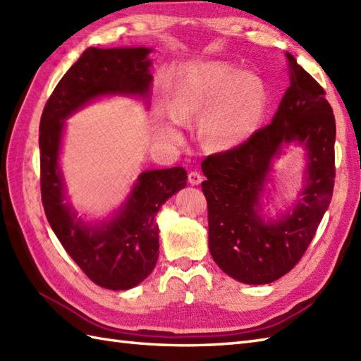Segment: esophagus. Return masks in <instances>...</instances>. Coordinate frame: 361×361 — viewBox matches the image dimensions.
Returning <instances> with one entry per match:
<instances>
[{
  "mask_svg": "<svg viewBox=\"0 0 361 361\" xmlns=\"http://www.w3.org/2000/svg\"><path fill=\"white\" fill-rule=\"evenodd\" d=\"M202 180H203V176L200 175V172H197V171H190L189 175H188V181H189L192 186H198V185H200Z\"/></svg>",
  "mask_w": 361,
  "mask_h": 361,
  "instance_id": "1",
  "label": "esophagus"
}]
</instances>
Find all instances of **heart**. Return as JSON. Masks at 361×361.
Masks as SVG:
<instances>
[{"instance_id": "obj_1", "label": "heart", "mask_w": 361, "mask_h": 361, "mask_svg": "<svg viewBox=\"0 0 361 361\" xmlns=\"http://www.w3.org/2000/svg\"><path fill=\"white\" fill-rule=\"evenodd\" d=\"M268 105L262 79L221 62L190 63L175 75L166 93L172 121L159 132L169 141H180V124L204 114L202 135L211 147L229 149L256 133Z\"/></svg>"}]
</instances>
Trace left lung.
<instances>
[{
	"mask_svg": "<svg viewBox=\"0 0 361 361\" xmlns=\"http://www.w3.org/2000/svg\"><path fill=\"white\" fill-rule=\"evenodd\" d=\"M290 87L268 124L250 140L204 158L202 183L208 202L209 251L228 276L243 283H270L293 268L310 245L332 200L335 118L323 87L286 52ZM308 150L306 186L294 211L264 222L259 195L283 143Z\"/></svg>",
	"mask_w": 361,
	"mask_h": 361,
	"instance_id": "obj_1",
	"label": "left lung"
}]
</instances>
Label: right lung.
Instances as JSON below:
<instances>
[{"label": "right lung", "instance_id": "1", "mask_svg": "<svg viewBox=\"0 0 361 361\" xmlns=\"http://www.w3.org/2000/svg\"><path fill=\"white\" fill-rule=\"evenodd\" d=\"M150 48H88L66 71L46 102L40 119V188L46 219L68 255L99 287L128 290L142 282L159 255L155 216L169 197L186 186L183 167L145 171L128 200L109 221L88 225L66 202L59 169L65 119L106 94L147 99Z\"/></svg>", "mask_w": 361, "mask_h": 361}]
</instances>
